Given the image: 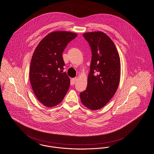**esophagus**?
<instances>
[{
	"label": "esophagus",
	"instance_id": "34e87169",
	"mask_svg": "<svg viewBox=\"0 0 154 154\" xmlns=\"http://www.w3.org/2000/svg\"><path fill=\"white\" fill-rule=\"evenodd\" d=\"M77 78H76V77L71 79V81L72 84H75V82H76V81H77Z\"/></svg>",
	"mask_w": 154,
	"mask_h": 154
}]
</instances>
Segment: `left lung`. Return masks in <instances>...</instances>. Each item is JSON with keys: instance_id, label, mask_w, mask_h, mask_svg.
<instances>
[{"instance_id": "8db88e82", "label": "left lung", "mask_w": 154, "mask_h": 154, "mask_svg": "<svg viewBox=\"0 0 154 154\" xmlns=\"http://www.w3.org/2000/svg\"><path fill=\"white\" fill-rule=\"evenodd\" d=\"M83 36L91 47L92 58L87 87L80 97L84 106L97 110L116 93L120 80V58L112 40L104 32H87Z\"/></svg>"}]
</instances>
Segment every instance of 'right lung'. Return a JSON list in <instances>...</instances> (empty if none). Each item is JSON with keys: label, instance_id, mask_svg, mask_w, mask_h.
<instances>
[{"label": "right lung", "instance_id": "1", "mask_svg": "<svg viewBox=\"0 0 154 154\" xmlns=\"http://www.w3.org/2000/svg\"><path fill=\"white\" fill-rule=\"evenodd\" d=\"M77 34L55 31L46 35L35 48L31 60L29 77L38 100L45 106L60 104L69 89L70 80L66 72L62 54Z\"/></svg>", "mask_w": 154, "mask_h": 154}]
</instances>
